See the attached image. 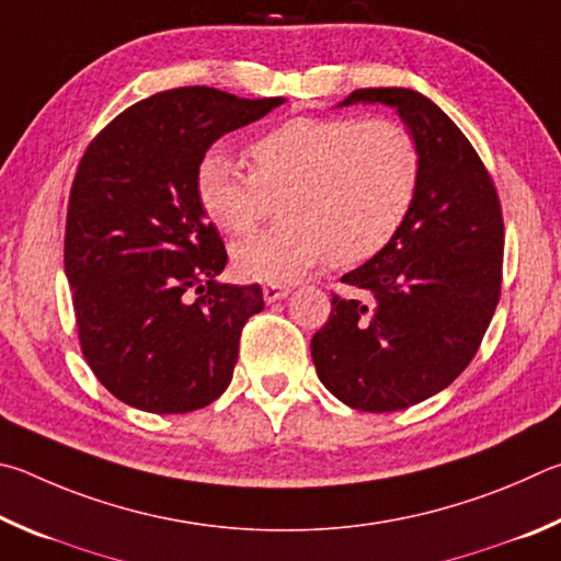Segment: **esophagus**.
Segmentation results:
<instances>
[{"label":"esophagus","instance_id":"34e87169","mask_svg":"<svg viewBox=\"0 0 561 561\" xmlns=\"http://www.w3.org/2000/svg\"><path fill=\"white\" fill-rule=\"evenodd\" d=\"M288 293H290V286H283V283H268V286H263V300L265 302L283 300Z\"/></svg>","mask_w":561,"mask_h":561}]
</instances>
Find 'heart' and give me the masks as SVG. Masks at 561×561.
Masks as SVG:
<instances>
[{
    "label": "heart",
    "instance_id": "1",
    "mask_svg": "<svg viewBox=\"0 0 561 561\" xmlns=\"http://www.w3.org/2000/svg\"><path fill=\"white\" fill-rule=\"evenodd\" d=\"M249 172L211 150L196 167L204 214L233 236L253 231L278 202L280 224L233 245L255 280L298 278L330 259L357 265L394 241L416 202L421 150L389 117H293L249 145Z\"/></svg>",
    "mask_w": 561,
    "mask_h": 561
}]
</instances>
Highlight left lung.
<instances>
[{
	"label": "left lung",
	"mask_w": 561,
	"mask_h": 561,
	"mask_svg": "<svg viewBox=\"0 0 561 561\" xmlns=\"http://www.w3.org/2000/svg\"><path fill=\"white\" fill-rule=\"evenodd\" d=\"M397 107L421 150V182L385 251L342 275L350 296L310 342L318 377L357 411L409 409L446 389L483 342L503 286L495 182L458 125L409 88H359L342 105Z\"/></svg>",
	"instance_id": "left-lung-1"
}]
</instances>
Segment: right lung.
Segmentation results:
<instances>
[{"label":"right lung","mask_w":561,"mask_h":561,"mask_svg":"<svg viewBox=\"0 0 561 561\" xmlns=\"http://www.w3.org/2000/svg\"><path fill=\"white\" fill-rule=\"evenodd\" d=\"M280 103L172 88L127 107L85 147L64 265L88 367L127 407L186 414L229 387L263 290L216 283L226 249L196 196V167L224 133Z\"/></svg>","instance_id":"right-lung-1"}]
</instances>
